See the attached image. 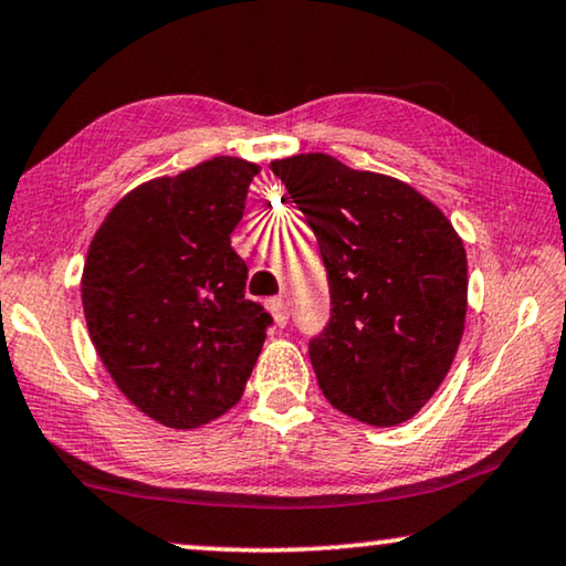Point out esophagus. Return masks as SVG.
I'll list each match as a JSON object with an SVG mask.
<instances>
[{"label":"esophagus","mask_w":566,"mask_h":566,"mask_svg":"<svg viewBox=\"0 0 566 566\" xmlns=\"http://www.w3.org/2000/svg\"><path fill=\"white\" fill-rule=\"evenodd\" d=\"M268 308H270V314H273V318H275V324H277V326H285V324H289L291 314H289V306H285V301H281V298L268 301Z\"/></svg>","instance_id":"obj_1"}]
</instances>
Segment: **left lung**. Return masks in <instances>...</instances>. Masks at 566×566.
I'll use <instances>...</instances> for the list:
<instances>
[{"mask_svg": "<svg viewBox=\"0 0 566 566\" xmlns=\"http://www.w3.org/2000/svg\"><path fill=\"white\" fill-rule=\"evenodd\" d=\"M270 170L314 229L329 281L332 316L308 342L318 388L357 421H408L444 380L464 332L460 234L416 188L332 155H293Z\"/></svg>", "mask_w": 566, "mask_h": 566, "instance_id": "1", "label": "left lung"}]
</instances>
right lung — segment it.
Segmentation results:
<instances>
[{
	"instance_id": "1",
	"label": "right lung",
	"mask_w": 566,
	"mask_h": 566,
	"mask_svg": "<svg viewBox=\"0 0 566 566\" xmlns=\"http://www.w3.org/2000/svg\"><path fill=\"white\" fill-rule=\"evenodd\" d=\"M255 163L203 160L129 191L96 229L81 301L117 388L170 429L227 413L273 316L244 298L248 265L229 234L244 214Z\"/></svg>"
}]
</instances>
